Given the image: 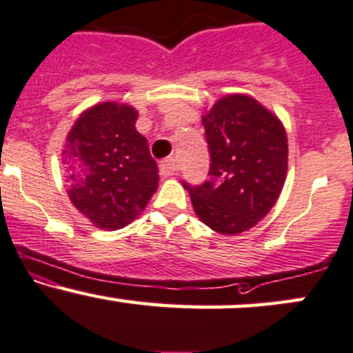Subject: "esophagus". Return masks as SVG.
<instances>
[{"label": "esophagus", "mask_w": 353, "mask_h": 353, "mask_svg": "<svg viewBox=\"0 0 353 353\" xmlns=\"http://www.w3.org/2000/svg\"><path fill=\"white\" fill-rule=\"evenodd\" d=\"M159 169H161V172L164 174V176H174V174L177 172V164L172 157H168L164 159V161H161Z\"/></svg>", "instance_id": "1"}]
</instances>
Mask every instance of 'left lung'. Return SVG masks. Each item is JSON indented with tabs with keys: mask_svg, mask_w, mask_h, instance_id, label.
Returning <instances> with one entry per match:
<instances>
[{
	"mask_svg": "<svg viewBox=\"0 0 353 353\" xmlns=\"http://www.w3.org/2000/svg\"><path fill=\"white\" fill-rule=\"evenodd\" d=\"M209 179L183 183L197 218L219 234L253 228L274 206L288 170L283 123L253 97L231 94L203 115Z\"/></svg>",
	"mask_w": 353,
	"mask_h": 353,
	"instance_id": "left-lung-1",
	"label": "left lung"
}]
</instances>
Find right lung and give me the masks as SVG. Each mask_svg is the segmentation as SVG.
Masks as SVG:
<instances>
[{
  "instance_id": "1",
  "label": "right lung",
  "mask_w": 353,
  "mask_h": 353,
  "mask_svg": "<svg viewBox=\"0 0 353 353\" xmlns=\"http://www.w3.org/2000/svg\"><path fill=\"white\" fill-rule=\"evenodd\" d=\"M127 103L87 108L67 135L63 164L72 204L102 230H120L144 211L157 189V164Z\"/></svg>"
}]
</instances>
